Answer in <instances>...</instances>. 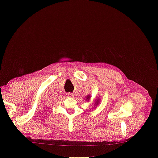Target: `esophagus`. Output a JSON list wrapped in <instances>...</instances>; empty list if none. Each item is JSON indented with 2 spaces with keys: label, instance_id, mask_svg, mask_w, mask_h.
<instances>
[{
  "label": "esophagus",
  "instance_id": "1",
  "mask_svg": "<svg viewBox=\"0 0 158 158\" xmlns=\"http://www.w3.org/2000/svg\"><path fill=\"white\" fill-rule=\"evenodd\" d=\"M66 97H68V98H73L74 97V94H72V93H70V92H69V93H67L66 94Z\"/></svg>",
  "mask_w": 158,
  "mask_h": 158
}]
</instances>
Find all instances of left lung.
Listing matches in <instances>:
<instances>
[{"mask_svg":"<svg viewBox=\"0 0 158 158\" xmlns=\"http://www.w3.org/2000/svg\"><path fill=\"white\" fill-rule=\"evenodd\" d=\"M90 98H91V95H87L86 98H85V100H86L87 102H89V101L90 100ZM99 103H100V98H97V99H95V103H94V109L96 107V106H99Z\"/></svg>","mask_w":158,"mask_h":158,"instance_id":"left-lung-1","label":"left lung"}]
</instances>
